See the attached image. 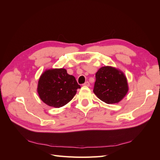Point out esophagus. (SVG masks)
Returning <instances> with one entry per match:
<instances>
[{
  "label": "esophagus",
  "mask_w": 160,
  "mask_h": 160,
  "mask_svg": "<svg viewBox=\"0 0 160 160\" xmlns=\"http://www.w3.org/2000/svg\"><path fill=\"white\" fill-rule=\"evenodd\" d=\"M83 85H84V86H86V87H89V85H90V83H89L88 81H86L85 83L83 84Z\"/></svg>",
  "instance_id": "34e87169"
}]
</instances>
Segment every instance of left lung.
<instances>
[{"mask_svg": "<svg viewBox=\"0 0 160 160\" xmlns=\"http://www.w3.org/2000/svg\"><path fill=\"white\" fill-rule=\"evenodd\" d=\"M93 92L108 104L118 103L127 94L128 84L123 72L115 67L105 66L95 74Z\"/></svg>", "mask_w": 160, "mask_h": 160, "instance_id": "1", "label": "left lung"}]
</instances>
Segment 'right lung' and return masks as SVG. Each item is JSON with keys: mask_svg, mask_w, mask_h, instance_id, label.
Wrapping results in <instances>:
<instances>
[{"mask_svg": "<svg viewBox=\"0 0 160 160\" xmlns=\"http://www.w3.org/2000/svg\"><path fill=\"white\" fill-rule=\"evenodd\" d=\"M79 88L75 77L67 73L65 69H51L41 75L37 92L45 104L59 108L68 103Z\"/></svg>", "mask_w": 160, "mask_h": 160, "instance_id": "1", "label": "right lung"}]
</instances>
